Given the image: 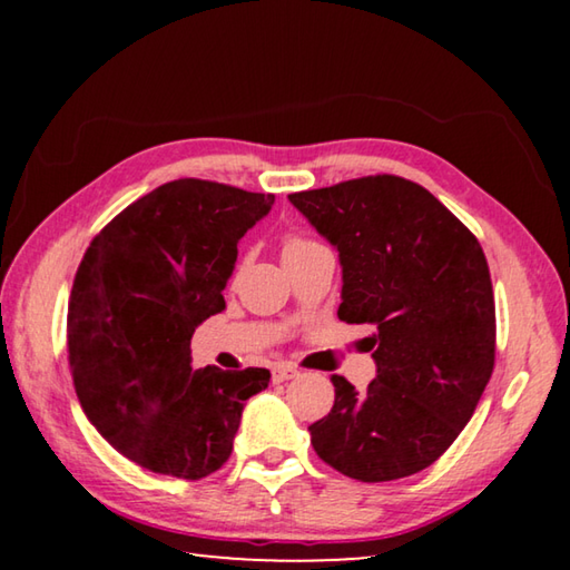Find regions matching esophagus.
<instances>
[{"label":"esophagus","mask_w":570,"mask_h":570,"mask_svg":"<svg viewBox=\"0 0 570 570\" xmlns=\"http://www.w3.org/2000/svg\"><path fill=\"white\" fill-rule=\"evenodd\" d=\"M272 374H274V382H288V380L298 377V370L292 364H278V366H274Z\"/></svg>","instance_id":"1"}]
</instances>
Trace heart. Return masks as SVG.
<instances>
[{"mask_svg": "<svg viewBox=\"0 0 570 570\" xmlns=\"http://www.w3.org/2000/svg\"><path fill=\"white\" fill-rule=\"evenodd\" d=\"M306 246H314V240L292 236V238L284 240V254H294V250H302V248H306Z\"/></svg>", "mask_w": 570, "mask_h": 570, "instance_id": "b5f03b06", "label": "heart"}]
</instances>
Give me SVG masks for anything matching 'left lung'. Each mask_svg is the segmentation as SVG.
Instances as JSON below:
<instances>
[{
  "label": "left lung",
  "instance_id": "1",
  "mask_svg": "<svg viewBox=\"0 0 570 570\" xmlns=\"http://www.w3.org/2000/svg\"><path fill=\"white\" fill-rule=\"evenodd\" d=\"M340 254L346 324H372L377 377L364 392L332 374L334 407L314 422L326 465L362 482L430 468L470 422L495 364V298L478 238L397 176L288 196Z\"/></svg>",
  "mask_w": 570,
  "mask_h": 570
}]
</instances>
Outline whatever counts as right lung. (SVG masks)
<instances>
[{
	"label": "right lung",
	"instance_id": "right-lung-1",
	"mask_svg": "<svg viewBox=\"0 0 570 570\" xmlns=\"http://www.w3.org/2000/svg\"><path fill=\"white\" fill-rule=\"evenodd\" d=\"M272 193L180 178L115 216L77 268L67 360L82 412L135 465L183 480L216 472L234 450L262 366H190V336L226 308L238 240Z\"/></svg>",
	"mask_w": 570,
	"mask_h": 570
}]
</instances>
